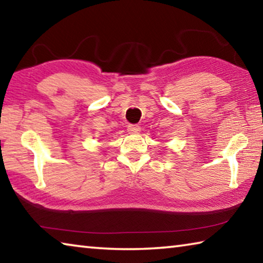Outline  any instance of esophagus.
Listing matches in <instances>:
<instances>
[{
    "label": "esophagus",
    "instance_id": "esophagus-1",
    "mask_svg": "<svg viewBox=\"0 0 263 263\" xmlns=\"http://www.w3.org/2000/svg\"><path fill=\"white\" fill-rule=\"evenodd\" d=\"M127 131L132 133V135H136V133H139L140 131V127L136 125V124H130V125L127 126Z\"/></svg>",
    "mask_w": 263,
    "mask_h": 263
}]
</instances>
